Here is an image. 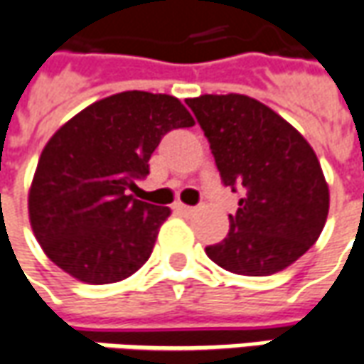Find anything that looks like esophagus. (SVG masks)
I'll return each mask as SVG.
<instances>
[{"label":"esophagus","instance_id":"34e87169","mask_svg":"<svg viewBox=\"0 0 364 364\" xmlns=\"http://www.w3.org/2000/svg\"><path fill=\"white\" fill-rule=\"evenodd\" d=\"M175 207H177V211H181V213H185V215H191L193 211H195V207H189V205H183V203H177Z\"/></svg>","mask_w":364,"mask_h":364}]
</instances>
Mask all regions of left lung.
<instances>
[{"label":"left lung","instance_id":"1","mask_svg":"<svg viewBox=\"0 0 364 364\" xmlns=\"http://www.w3.org/2000/svg\"><path fill=\"white\" fill-rule=\"evenodd\" d=\"M225 185L241 187L229 233L207 257L235 275H275L315 245L328 185L309 141L265 103L239 93L187 99Z\"/></svg>","mask_w":364,"mask_h":364}]
</instances>
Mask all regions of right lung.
Segmentation results:
<instances>
[{
    "mask_svg": "<svg viewBox=\"0 0 364 364\" xmlns=\"http://www.w3.org/2000/svg\"><path fill=\"white\" fill-rule=\"evenodd\" d=\"M191 125L179 99L149 91L99 99L61 125L41 151L27 199L43 253L89 285L139 271L171 209L127 189L149 173L163 135Z\"/></svg>",
    "mask_w": 364,
    "mask_h": 364,
    "instance_id": "1",
    "label": "right lung"
}]
</instances>
